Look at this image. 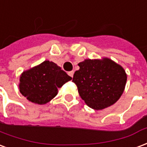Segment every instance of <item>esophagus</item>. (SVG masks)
Segmentation results:
<instances>
[{"label":"esophagus","mask_w":147,"mask_h":147,"mask_svg":"<svg viewBox=\"0 0 147 147\" xmlns=\"http://www.w3.org/2000/svg\"><path fill=\"white\" fill-rule=\"evenodd\" d=\"M73 75H74V71H71L68 72V76L71 77V78L73 77Z\"/></svg>","instance_id":"34e87169"}]
</instances>
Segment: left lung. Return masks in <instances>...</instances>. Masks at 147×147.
<instances>
[{
  "instance_id": "left-lung-1",
  "label": "left lung",
  "mask_w": 147,
  "mask_h": 147,
  "mask_svg": "<svg viewBox=\"0 0 147 147\" xmlns=\"http://www.w3.org/2000/svg\"><path fill=\"white\" fill-rule=\"evenodd\" d=\"M78 65L79 69L74 73L72 82L89 107L103 110L119 100L127 81L122 66L107 57L86 59Z\"/></svg>"
}]
</instances>
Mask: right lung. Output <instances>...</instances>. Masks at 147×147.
I'll return each mask as SVG.
<instances>
[{"instance_id":"1","label":"right lung","mask_w":147,"mask_h":147,"mask_svg":"<svg viewBox=\"0 0 147 147\" xmlns=\"http://www.w3.org/2000/svg\"><path fill=\"white\" fill-rule=\"evenodd\" d=\"M71 77L59 66L50 61L24 71L19 78V91L22 95L36 104H46L54 98L65 82Z\"/></svg>"}]
</instances>
